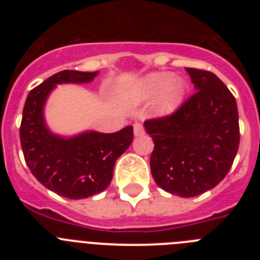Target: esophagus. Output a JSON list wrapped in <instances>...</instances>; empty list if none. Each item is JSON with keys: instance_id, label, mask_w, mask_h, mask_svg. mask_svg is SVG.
Listing matches in <instances>:
<instances>
[{"instance_id": "obj_1", "label": "esophagus", "mask_w": 260, "mask_h": 260, "mask_svg": "<svg viewBox=\"0 0 260 260\" xmlns=\"http://www.w3.org/2000/svg\"><path fill=\"white\" fill-rule=\"evenodd\" d=\"M134 134L135 137H141V135L144 134V128L143 126H142V123H134Z\"/></svg>"}]
</instances>
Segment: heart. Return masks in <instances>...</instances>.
Returning a JSON list of instances; mask_svg holds the SVG:
<instances>
[{"instance_id": "heart-1", "label": "heart", "mask_w": 260, "mask_h": 260, "mask_svg": "<svg viewBox=\"0 0 260 260\" xmlns=\"http://www.w3.org/2000/svg\"><path fill=\"white\" fill-rule=\"evenodd\" d=\"M160 92L162 93L158 96L156 110L160 114H171L183 103L187 92V84L181 78L173 79L171 73H152L138 80L132 87L123 89L121 98L128 104H139L148 102Z\"/></svg>"}]
</instances>
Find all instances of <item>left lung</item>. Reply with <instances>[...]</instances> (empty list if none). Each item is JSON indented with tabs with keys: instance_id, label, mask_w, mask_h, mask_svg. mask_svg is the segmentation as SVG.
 Wrapping results in <instances>:
<instances>
[{
	"instance_id": "8db88e82",
	"label": "left lung",
	"mask_w": 260,
	"mask_h": 260,
	"mask_svg": "<svg viewBox=\"0 0 260 260\" xmlns=\"http://www.w3.org/2000/svg\"><path fill=\"white\" fill-rule=\"evenodd\" d=\"M197 92L174 113L147 119L155 147L150 165L162 190L191 198L213 189L232 168L240 144L236 99L213 73L186 68Z\"/></svg>"
}]
</instances>
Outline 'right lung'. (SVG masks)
I'll return each mask as SVG.
<instances>
[{
    "mask_svg": "<svg viewBox=\"0 0 260 260\" xmlns=\"http://www.w3.org/2000/svg\"><path fill=\"white\" fill-rule=\"evenodd\" d=\"M98 74L59 71L32 89L23 108L20 144L26 164L41 185L69 199L88 198L107 189L116 160L134 138L133 126L112 134L84 132L69 138L47 127L44 105L57 84L89 83Z\"/></svg>",
    "mask_w": 260,
    "mask_h": 260,
    "instance_id": "add662e5",
    "label": "right lung"
}]
</instances>
